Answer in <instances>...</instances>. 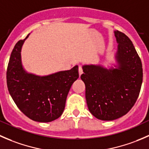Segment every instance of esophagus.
<instances>
[{"label":"esophagus","instance_id":"obj_1","mask_svg":"<svg viewBox=\"0 0 149 149\" xmlns=\"http://www.w3.org/2000/svg\"><path fill=\"white\" fill-rule=\"evenodd\" d=\"M79 75H81L83 73V68H82L81 65H79Z\"/></svg>","mask_w":149,"mask_h":149}]
</instances>
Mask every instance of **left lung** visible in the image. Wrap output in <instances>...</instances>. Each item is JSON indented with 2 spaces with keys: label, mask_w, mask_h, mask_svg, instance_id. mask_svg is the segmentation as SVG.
Listing matches in <instances>:
<instances>
[{
  "label": "left lung",
  "mask_w": 149,
  "mask_h": 149,
  "mask_svg": "<svg viewBox=\"0 0 149 149\" xmlns=\"http://www.w3.org/2000/svg\"><path fill=\"white\" fill-rule=\"evenodd\" d=\"M115 35L119 68L84 65L81 76L88 109L102 120H113L127 114L139 97L143 81L142 63L132 41L118 30Z\"/></svg>",
  "instance_id": "8db88e82"
}]
</instances>
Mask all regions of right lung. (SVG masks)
<instances>
[{
	"label": "right lung",
	"instance_id": "1",
	"mask_svg": "<svg viewBox=\"0 0 149 149\" xmlns=\"http://www.w3.org/2000/svg\"><path fill=\"white\" fill-rule=\"evenodd\" d=\"M24 40L13 47L6 71L8 91L19 109L31 120L48 123L62 115L72 84L79 78V67L46 76L25 72L21 62Z\"/></svg>",
	"mask_w": 149,
	"mask_h": 149
}]
</instances>
